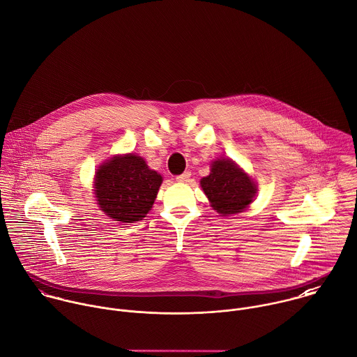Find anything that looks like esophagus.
<instances>
[{"label": "esophagus", "instance_id": "34e87169", "mask_svg": "<svg viewBox=\"0 0 357 357\" xmlns=\"http://www.w3.org/2000/svg\"><path fill=\"white\" fill-rule=\"evenodd\" d=\"M190 176H192V172H190V171H185L183 174H181V175L176 176V181H178V182H189V181H190Z\"/></svg>", "mask_w": 357, "mask_h": 357}]
</instances>
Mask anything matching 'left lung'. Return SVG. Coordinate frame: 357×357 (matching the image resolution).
Wrapping results in <instances>:
<instances>
[{
  "mask_svg": "<svg viewBox=\"0 0 357 357\" xmlns=\"http://www.w3.org/2000/svg\"><path fill=\"white\" fill-rule=\"evenodd\" d=\"M202 188L220 214H238L253 200L256 185L231 160H218L211 165V174L204 176Z\"/></svg>",
  "mask_w": 357,
  "mask_h": 357,
  "instance_id": "left-lung-1",
  "label": "left lung"
}]
</instances>
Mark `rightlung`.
Returning <instances> with one entry per match:
<instances>
[{
  "label": "right lung",
  "instance_id": "1",
  "mask_svg": "<svg viewBox=\"0 0 357 357\" xmlns=\"http://www.w3.org/2000/svg\"><path fill=\"white\" fill-rule=\"evenodd\" d=\"M162 178L142 157H115L96 175V197L101 210L115 221L135 222L146 217L158 193Z\"/></svg>",
  "mask_w": 357,
  "mask_h": 357
}]
</instances>
